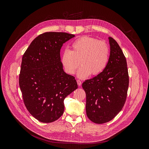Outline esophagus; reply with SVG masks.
<instances>
[{"label":"esophagus","mask_w":149,"mask_h":149,"mask_svg":"<svg viewBox=\"0 0 149 149\" xmlns=\"http://www.w3.org/2000/svg\"><path fill=\"white\" fill-rule=\"evenodd\" d=\"M77 84H78V86H81V81L80 80H77Z\"/></svg>","instance_id":"1"}]
</instances>
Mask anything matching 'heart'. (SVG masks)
<instances>
[{
    "label": "heart",
    "instance_id": "1",
    "mask_svg": "<svg viewBox=\"0 0 149 149\" xmlns=\"http://www.w3.org/2000/svg\"><path fill=\"white\" fill-rule=\"evenodd\" d=\"M72 50L63 52L61 62L65 72L73 75L78 68V77H88L90 74L96 76L101 74L109 59V48L104 42L89 37L83 36L75 40L71 45Z\"/></svg>",
    "mask_w": 149,
    "mask_h": 149
}]
</instances>
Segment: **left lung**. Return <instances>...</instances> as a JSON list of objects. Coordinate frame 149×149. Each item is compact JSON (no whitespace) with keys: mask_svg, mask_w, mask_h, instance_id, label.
<instances>
[{"mask_svg":"<svg viewBox=\"0 0 149 149\" xmlns=\"http://www.w3.org/2000/svg\"><path fill=\"white\" fill-rule=\"evenodd\" d=\"M110 54L107 66L95 77L85 81L86 113L93 123L103 124L113 119L122 110L129 88V77L125 57L117 44L109 38Z\"/></svg>","mask_w":149,"mask_h":149,"instance_id":"8db88e82","label":"left lung"}]
</instances>
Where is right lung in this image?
Wrapping results in <instances>:
<instances>
[{
	"label": "right lung",
	"instance_id": "add662e5",
	"mask_svg": "<svg viewBox=\"0 0 149 149\" xmlns=\"http://www.w3.org/2000/svg\"><path fill=\"white\" fill-rule=\"evenodd\" d=\"M75 36L65 32H45L31 42L24 53L19 87L30 114L42 123H52L63 113V100L78 88L75 77L63 71L60 50Z\"/></svg>",
	"mask_w": 149,
	"mask_h": 149
}]
</instances>
